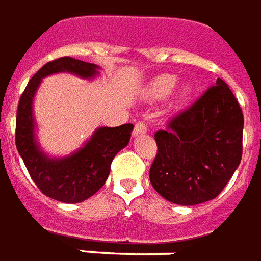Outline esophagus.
I'll return each instance as SVG.
<instances>
[{
    "label": "esophagus",
    "mask_w": 261,
    "mask_h": 261,
    "mask_svg": "<svg viewBox=\"0 0 261 261\" xmlns=\"http://www.w3.org/2000/svg\"><path fill=\"white\" fill-rule=\"evenodd\" d=\"M146 131H148V127H146L145 121H138V123L134 125L133 134H134V136H141V134H145Z\"/></svg>",
    "instance_id": "obj_1"
}]
</instances>
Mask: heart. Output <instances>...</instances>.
<instances>
[{
  "label": "heart",
  "mask_w": 261,
  "mask_h": 261,
  "mask_svg": "<svg viewBox=\"0 0 261 261\" xmlns=\"http://www.w3.org/2000/svg\"><path fill=\"white\" fill-rule=\"evenodd\" d=\"M175 84H177V79L174 76H171V74H162V76L156 77L155 80L150 83V95L156 98V99L166 98L170 92L174 90Z\"/></svg>",
  "instance_id": "obj_1"
}]
</instances>
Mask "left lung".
Segmentation results:
<instances>
[{
    "label": "left lung",
    "instance_id": "obj_1",
    "mask_svg": "<svg viewBox=\"0 0 261 261\" xmlns=\"http://www.w3.org/2000/svg\"><path fill=\"white\" fill-rule=\"evenodd\" d=\"M244 115L224 80L217 79L191 106L155 133L158 152L149 179L165 199L192 206L214 199L242 159Z\"/></svg>",
    "mask_w": 261,
    "mask_h": 261
}]
</instances>
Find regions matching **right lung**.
<instances>
[{
    "instance_id": "obj_1",
    "label": "right lung",
    "mask_w": 261,
    "mask_h": 261,
    "mask_svg": "<svg viewBox=\"0 0 261 261\" xmlns=\"http://www.w3.org/2000/svg\"><path fill=\"white\" fill-rule=\"evenodd\" d=\"M58 71L92 77L96 74V66L70 57L47 62L30 79L20 95L16 112L15 144L29 174L42 194L65 203H79L88 199L105 184L112 160L130 141L133 124L102 127L95 131L84 148L70 158L61 160L45 158L34 142L32 101L42 77Z\"/></svg>"
}]
</instances>
